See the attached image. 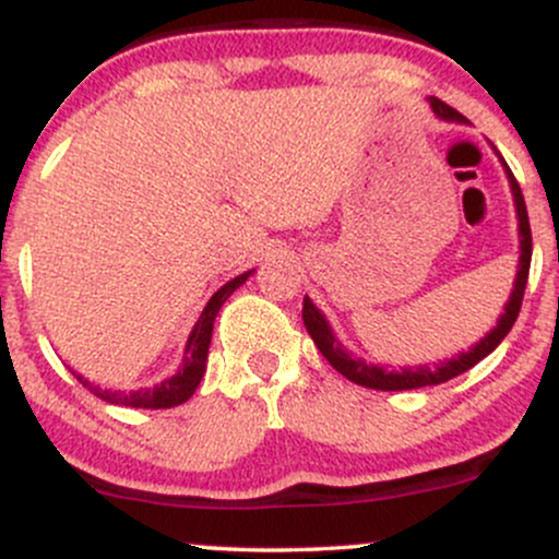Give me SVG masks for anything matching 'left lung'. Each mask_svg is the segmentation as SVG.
<instances>
[{
    "label": "left lung",
    "mask_w": 559,
    "mask_h": 559,
    "mask_svg": "<svg viewBox=\"0 0 559 559\" xmlns=\"http://www.w3.org/2000/svg\"><path fill=\"white\" fill-rule=\"evenodd\" d=\"M431 107L439 118L465 123L463 115L454 110V107H449L447 102L436 99V96H431ZM507 178H510L512 197H515V207H518V226H521V265H518L515 288H512L510 301H507L497 329H493L491 333H486V336L480 338V342L473 346L471 352H463V355L452 357V360H447V362L431 365V368H428V365H420V368H400V370L391 368L389 370V368H378V365H368L365 360H360V357H352L349 352L338 344V338L333 336L329 323H325V318L318 312V307L305 297V305H301V320H305V329L312 336V342H316L320 355H323L325 360H329L333 368L338 370V373H342L344 378H349V381L357 383V386L376 389V391H407V389L436 386V383H444V381H449V378L471 370L473 365L484 360L486 355H491V352L502 344V338L510 333L512 325H515L518 312H521L525 284H528V271H531V249H534V243H531V223H528V210H525L523 191H521V186H518L515 176L510 173V168H507Z\"/></svg>",
    "instance_id": "obj_1"
}]
</instances>
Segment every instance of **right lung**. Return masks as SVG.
<instances>
[{"label":"right lung","instance_id":"obj_1","mask_svg":"<svg viewBox=\"0 0 559 559\" xmlns=\"http://www.w3.org/2000/svg\"><path fill=\"white\" fill-rule=\"evenodd\" d=\"M252 273V271H249ZM249 273L236 275L234 281H228L226 286H221L213 294V299L207 301V307L199 316L194 331H191L189 342H186V352H183V365L176 376L165 378L163 383L150 389H136V391H107L99 386H92L86 378L79 376V381L86 386L92 394L99 396V400L110 402V404H120V407H141V409H168V407H178L194 394L199 381L204 376V365H207V349H210V338H213V323L215 316L221 312L223 301H226L230 294L239 288L243 281L249 278Z\"/></svg>","mask_w":559,"mask_h":559}]
</instances>
